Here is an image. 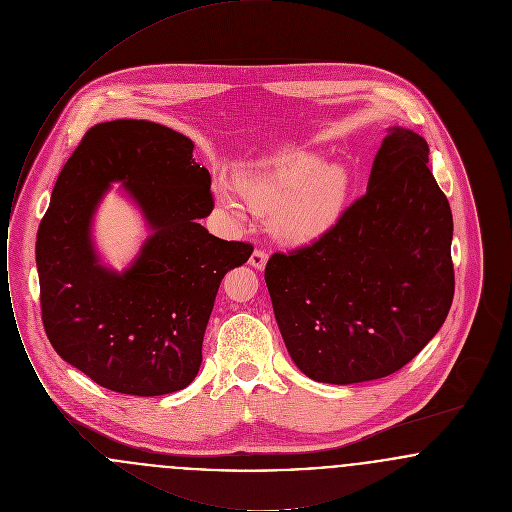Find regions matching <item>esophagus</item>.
<instances>
[{
	"label": "esophagus",
	"mask_w": 512,
	"mask_h": 512,
	"mask_svg": "<svg viewBox=\"0 0 512 512\" xmlns=\"http://www.w3.org/2000/svg\"><path fill=\"white\" fill-rule=\"evenodd\" d=\"M268 255L265 251H261V249H255L253 253H251V257H249V265L253 268H257V270H263V268L267 267Z\"/></svg>",
	"instance_id": "obj_1"
}]
</instances>
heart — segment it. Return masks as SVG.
<instances>
[{"instance_id": "1", "label": "heart", "mask_w": 512, "mask_h": 512, "mask_svg": "<svg viewBox=\"0 0 512 512\" xmlns=\"http://www.w3.org/2000/svg\"><path fill=\"white\" fill-rule=\"evenodd\" d=\"M238 192L257 213L270 215L272 234L286 244H311L340 220L351 192V174L343 165H322L315 155H293L282 163L245 172ZM217 199L236 219H245L244 203L219 182Z\"/></svg>"}]
</instances>
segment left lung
Here are the masks:
<instances>
[{"instance_id": "left-lung-1", "label": "left lung", "mask_w": 512, "mask_h": 512, "mask_svg": "<svg viewBox=\"0 0 512 512\" xmlns=\"http://www.w3.org/2000/svg\"><path fill=\"white\" fill-rule=\"evenodd\" d=\"M428 153L422 136L390 126L366 194L315 244L268 259L280 334L311 380L347 386L390 376L445 322L453 215Z\"/></svg>"}]
</instances>
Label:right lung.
<instances>
[{
  "label": "right lung",
  "mask_w": 512,
  "mask_h": 512,
  "mask_svg": "<svg viewBox=\"0 0 512 512\" xmlns=\"http://www.w3.org/2000/svg\"><path fill=\"white\" fill-rule=\"evenodd\" d=\"M113 183L147 226L122 271L93 236ZM209 188L188 136L134 119L90 128L59 174L36 236L42 318L57 355L99 386L153 397L194 382L220 282L253 253L199 224L213 211Z\"/></svg>",
  "instance_id": "right-lung-1"
}]
</instances>
